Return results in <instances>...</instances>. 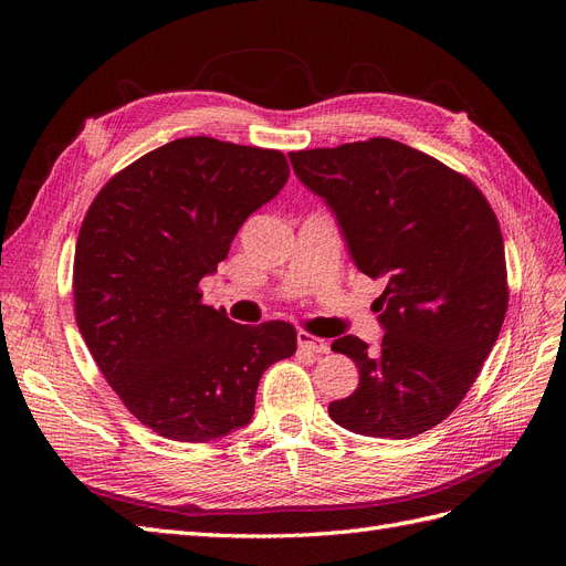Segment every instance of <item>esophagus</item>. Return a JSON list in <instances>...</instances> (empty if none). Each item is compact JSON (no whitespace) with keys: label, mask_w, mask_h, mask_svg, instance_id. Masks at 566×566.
I'll list each match as a JSON object with an SVG mask.
<instances>
[{"label":"esophagus","mask_w":566,"mask_h":566,"mask_svg":"<svg viewBox=\"0 0 566 566\" xmlns=\"http://www.w3.org/2000/svg\"><path fill=\"white\" fill-rule=\"evenodd\" d=\"M297 345L306 354H328V349H331L328 342L321 337H314L310 333H297Z\"/></svg>","instance_id":"1"}]
</instances>
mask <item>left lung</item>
Listing matches in <instances>:
<instances>
[{"instance_id": "8db88e82", "label": "left lung", "mask_w": 566, "mask_h": 566, "mask_svg": "<svg viewBox=\"0 0 566 566\" xmlns=\"http://www.w3.org/2000/svg\"><path fill=\"white\" fill-rule=\"evenodd\" d=\"M287 158L333 210L356 269L387 281L375 300L382 345L333 342L358 387L328 406L331 418L380 439L432 430L465 399L505 321L499 219L468 177L382 136Z\"/></svg>"}]
</instances>
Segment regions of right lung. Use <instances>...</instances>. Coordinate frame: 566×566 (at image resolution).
Wrapping results in <instances>:
<instances>
[{"instance_id":"1","label":"right lung","mask_w":566,"mask_h":566,"mask_svg":"<svg viewBox=\"0 0 566 566\" xmlns=\"http://www.w3.org/2000/svg\"><path fill=\"white\" fill-rule=\"evenodd\" d=\"M287 177L281 150L188 136L125 167L90 205L73 266L77 328L129 413L165 439L241 430L262 373L297 349L290 323H233L198 290Z\"/></svg>"}]
</instances>
